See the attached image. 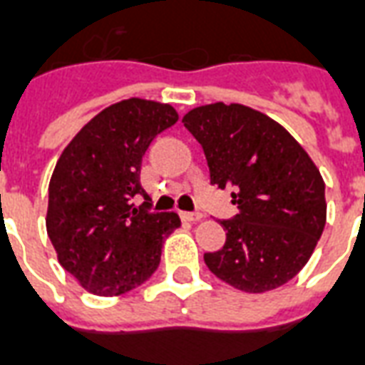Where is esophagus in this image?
Returning a JSON list of instances; mask_svg holds the SVG:
<instances>
[{
  "label": "esophagus",
  "mask_w": 365,
  "mask_h": 365,
  "mask_svg": "<svg viewBox=\"0 0 365 365\" xmlns=\"http://www.w3.org/2000/svg\"><path fill=\"white\" fill-rule=\"evenodd\" d=\"M180 219H182V221H188V223H196V221H200V219H202V213H198V212H182V213H180Z\"/></svg>",
  "instance_id": "obj_1"
}]
</instances>
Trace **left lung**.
Instances as JSON below:
<instances>
[{
    "mask_svg": "<svg viewBox=\"0 0 365 365\" xmlns=\"http://www.w3.org/2000/svg\"><path fill=\"white\" fill-rule=\"evenodd\" d=\"M210 167L231 188L237 215L221 219L225 245L205 252L213 275L245 292L277 289L302 269L325 227V185L304 148L256 109L223 101L182 117Z\"/></svg>",
    "mask_w": 365,
    "mask_h": 365,
    "instance_id": "8db88e82",
    "label": "left lung"
}]
</instances>
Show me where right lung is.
I'll list each match as a JSON object with an SVG mask.
<instances>
[{"instance_id":"1","label":"right lung","mask_w":365,"mask_h":365,"mask_svg":"<svg viewBox=\"0 0 365 365\" xmlns=\"http://www.w3.org/2000/svg\"><path fill=\"white\" fill-rule=\"evenodd\" d=\"M177 119L167 103L123 100L86 123L57 161L46 229L63 269L92 294L119 297L144 283L180 225L177 213L152 212L140 186L142 155Z\"/></svg>"}]
</instances>
